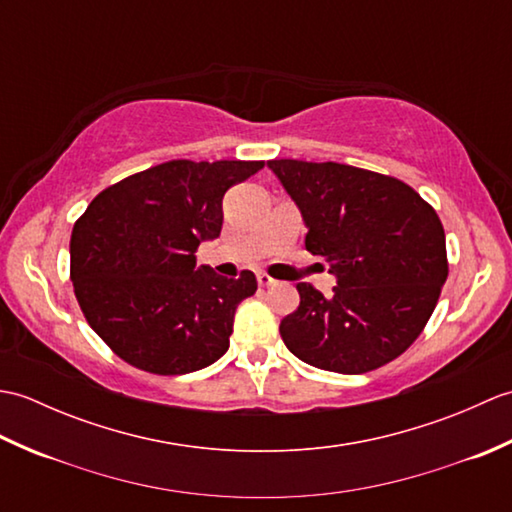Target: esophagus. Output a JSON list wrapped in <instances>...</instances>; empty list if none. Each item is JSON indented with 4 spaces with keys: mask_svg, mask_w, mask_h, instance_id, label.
<instances>
[{
    "mask_svg": "<svg viewBox=\"0 0 512 512\" xmlns=\"http://www.w3.org/2000/svg\"><path fill=\"white\" fill-rule=\"evenodd\" d=\"M257 281H259V286H262V288L275 284V279L270 277V275H266V273H257Z\"/></svg>",
    "mask_w": 512,
    "mask_h": 512,
    "instance_id": "esophagus-1",
    "label": "esophagus"
}]
</instances>
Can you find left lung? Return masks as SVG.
I'll use <instances>...</instances> for the list:
<instances>
[{"label": "left lung", "instance_id": "obj_1", "mask_svg": "<svg viewBox=\"0 0 512 512\" xmlns=\"http://www.w3.org/2000/svg\"><path fill=\"white\" fill-rule=\"evenodd\" d=\"M308 228L306 248L330 262L332 297L297 284L281 321L288 350L312 367L365 374L418 339L447 281L438 213L409 184L339 162L270 160Z\"/></svg>", "mask_w": 512, "mask_h": 512}]
</instances>
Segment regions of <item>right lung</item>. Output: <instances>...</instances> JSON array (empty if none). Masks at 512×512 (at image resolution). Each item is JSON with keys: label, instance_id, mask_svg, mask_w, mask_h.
I'll use <instances>...</instances> for the list:
<instances>
[{"label": "right lung", "instance_id": "1", "mask_svg": "<svg viewBox=\"0 0 512 512\" xmlns=\"http://www.w3.org/2000/svg\"><path fill=\"white\" fill-rule=\"evenodd\" d=\"M264 167L257 160H171L101 191L76 220L70 277L92 330L138 369L176 376L228 350L239 303L257 279L195 266L220 237L222 198Z\"/></svg>", "mask_w": 512, "mask_h": 512}]
</instances>
